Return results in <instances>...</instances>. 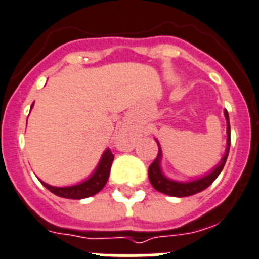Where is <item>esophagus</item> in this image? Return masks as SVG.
Instances as JSON below:
<instances>
[{
	"instance_id": "esophagus-1",
	"label": "esophagus",
	"mask_w": 259,
	"mask_h": 259,
	"mask_svg": "<svg viewBox=\"0 0 259 259\" xmlns=\"http://www.w3.org/2000/svg\"><path fill=\"white\" fill-rule=\"evenodd\" d=\"M116 146L117 147H123V148L130 147V150H132L133 147L132 137H130L125 130H120V133H118L116 137Z\"/></svg>"
}]
</instances>
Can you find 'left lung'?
<instances>
[{
	"label": "left lung",
	"mask_w": 259,
	"mask_h": 259,
	"mask_svg": "<svg viewBox=\"0 0 259 259\" xmlns=\"http://www.w3.org/2000/svg\"><path fill=\"white\" fill-rule=\"evenodd\" d=\"M224 116L227 120V148L226 154L222 157L220 163L218 164L217 167L213 168L208 175L201 177V179L194 180V181H189V183H179V181H173V180L167 179L161 173L160 168V160H161V148L160 145L157 143L159 147V152L157 156L152 164L148 167V179L150 183L154 186L155 190L163 193V194L170 195V197H189V195L197 194V193L202 192L204 189H207L211 184L215 181L218 176L220 175L222 169L224 168V164L227 161V157L229 154V146H231V126H229V116L228 112L224 111Z\"/></svg>",
	"instance_id": "1"
}]
</instances>
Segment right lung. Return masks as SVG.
Returning <instances> with one entry per match:
<instances>
[{"label":"right lung","mask_w":259,"mask_h":259,"mask_svg":"<svg viewBox=\"0 0 259 259\" xmlns=\"http://www.w3.org/2000/svg\"><path fill=\"white\" fill-rule=\"evenodd\" d=\"M113 159L114 155L112 154L109 148H107L104 154H103L100 161H99L98 167L94 170V173H92L86 181H83V183L78 184V185L57 188V186L48 185V184L42 183V181L41 184L48 189L49 192L58 195V197L69 198V199H83V198L92 197V195H95L96 193L100 192L105 186V184H107L108 179H109V172H111Z\"/></svg>","instance_id":"add662e5"}]
</instances>
